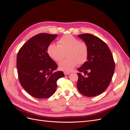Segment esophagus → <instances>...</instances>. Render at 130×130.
<instances>
[{
  "label": "esophagus",
  "instance_id": "esophagus-1",
  "mask_svg": "<svg viewBox=\"0 0 130 130\" xmlns=\"http://www.w3.org/2000/svg\"><path fill=\"white\" fill-rule=\"evenodd\" d=\"M64 74L65 75H68L70 74V72H64Z\"/></svg>",
  "mask_w": 130,
  "mask_h": 130
}]
</instances>
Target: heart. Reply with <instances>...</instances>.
I'll list each match as a JSON object with an SVG mask.
<instances>
[{
	"label": "heart",
	"instance_id": "b5f03b06",
	"mask_svg": "<svg viewBox=\"0 0 130 130\" xmlns=\"http://www.w3.org/2000/svg\"><path fill=\"white\" fill-rule=\"evenodd\" d=\"M58 45L50 44L47 47V53L50 57L55 62H59L58 68L65 72H71L79 64H83L87 61L89 56V48L86 43L71 35H66L60 39Z\"/></svg>",
	"mask_w": 130,
	"mask_h": 130
}]
</instances>
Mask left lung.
Returning a JSON list of instances; mask_svg holds the SVG:
<instances>
[{
  "label": "left lung",
  "mask_w": 130,
  "mask_h": 130,
  "mask_svg": "<svg viewBox=\"0 0 130 130\" xmlns=\"http://www.w3.org/2000/svg\"><path fill=\"white\" fill-rule=\"evenodd\" d=\"M87 44L89 56L87 61L78 69L77 87L87 97L102 94L108 87L115 71V62L109 47L103 40L90 34L78 35ZM83 72L87 76L81 73Z\"/></svg>",
  "instance_id": "obj_1"
}]
</instances>
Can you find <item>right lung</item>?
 I'll return each mask as SVG.
<instances>
[{"mask_svg":"<svg viewBox=\"0 0 130 130\" xmlns=\"http://www.w3.org/2000/svg\"><path fill=\"white\" fill-rule=\"evenodd\" d=\"M57 35L39 34L28 40L19 51L17 67L19 79L27 92L38 99L52 96L56 90L57 81L64 76L55 71L58 66L50 57L47 47Z\"/></svg>","mask_w":130,"mask_h":130,"instance_id":"add662e5","label":"right lung"}]
</instances>
